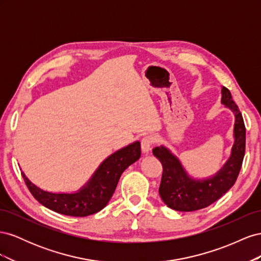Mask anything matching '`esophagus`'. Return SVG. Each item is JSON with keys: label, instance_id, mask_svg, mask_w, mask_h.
Instances as JSON below:
<instances>
[{"label": "esophagus", "instance_id": "esophagus-1", "mask_svg": "<svg viewBox=\"0 0 261 261\" xmlns=\"http://www.w3.org/2000/svg\"><path fill=\"white\" fill-rule=\"evenodd\" d=\"M155 138L151 135L145 136L143 139H141V150H143L144 153L149 152V150L151 149V146L154 144Z\"/></svg>", "mask_w": 261, "mask_h": 261}]
</instances>
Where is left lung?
<instances>
[{"label":"left lung","mask_w":261,"mask_h":261,"mask_svg":"<svg viewBox=\"0 0 261 261\" xmlns=\"http://www.w3.org/2000/svg\"><path fill=\"white\" fill-rule=\"evenodd\" d=\"M221 103L234 113V145L231 155L215 175L203 179L189 176L180 161L164 147L153 148V155L160 160L163 173L159 194L167 206L177 211H195L210 206L221 198L236 181L242 168L246 143V128L239 107L227 88L222 87Z\"/></svg>","instance_id":"8db88e82"}]
</instances>
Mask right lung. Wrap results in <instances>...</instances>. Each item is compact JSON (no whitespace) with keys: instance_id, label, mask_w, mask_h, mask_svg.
Masks as SVG:
<instances>
[{"instance_id":"right-lung-1","label":"right lung","mask_w":261,"mask_h":261,"mask_svg":"<svg viewBox=\"0 0 261 261\" xmlns=\"http://www.w3.org/2000/svg\"><path fill=\"white\" fill-rule=\"evenodd\" d=\"M140 143L135 141L109 155L80 191L72 194L50 193L39 188L21 172L23 180L42 206L61 215L87 217L103 209L115 191L122 173L140 158Z\"/></svg>"}]
</instances>
